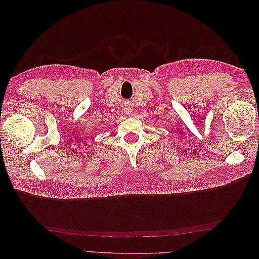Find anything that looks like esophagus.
<instances>
[{
  "mask_svg": "<svg viewBox=\"0 0 259 259\" xmlns=\"http://www.w3.org/2000/svg\"><path fill=\"white\" fill-rule=\"evenodd\" d=\"M125 113H126L127 115H132V109H131V107L125 108Z\"/></svg>",
  "mask_w": 259,
  "mask_h": 259,
  "instance_id": "esophagus-1",
  "label": "esophagus"
}]
</instances>
